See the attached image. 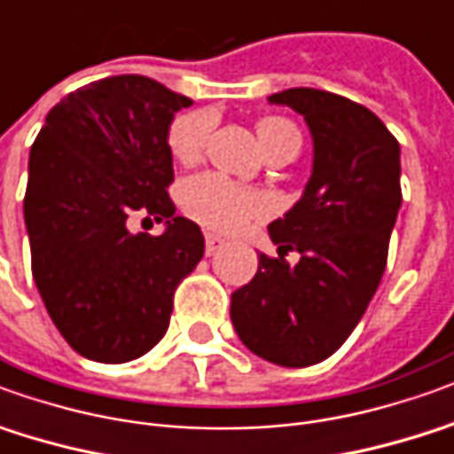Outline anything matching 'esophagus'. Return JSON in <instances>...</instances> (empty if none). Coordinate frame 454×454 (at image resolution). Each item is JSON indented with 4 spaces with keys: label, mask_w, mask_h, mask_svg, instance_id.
<instances>
[{
    "label": "esophagus",
    "mask_w": 454,
    "mask_h": 454,
    "mask_svg": "<svg viewBox=\"0 0 454 454\" xmlns=\"http://www.w3.org/2000/svg\"><path fill=\"white\" fill-rule=\"evenodd\" d=\"M222 247H224V242H222L217 234H207V237H205V254H207V257H215Z\"/></svg>",
    "instance_id": "obj_1"
}]
</instances>
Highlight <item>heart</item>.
<instances>
[{
  "label": "heart",
  "instance_id": "obj_1",
  "mask_svg": "<svg viewBox=\"0 0 454 454\" xmlns=\"http://www.w3.org/2000/svg\"><path fill=\"white\" fill-rule=\"evenodd\" d=\"M209 130H212V115L207 111L180 114L168 130L170 155L180 165H195L207 145ZM257 137L262 150L279 145V143H294L299 148L301 143V136L292 121L277 118V115L259 121ZM180 200L190 217H195L197 222H202L205 227L217 230V232H239L264 209V202L257 192L237 185L217 173L192 175L180 190Z\"/></svg>",
  "mask_w": 454,
  "mask_h": 454
}]
</instances>
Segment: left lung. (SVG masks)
<instances>
[{
	"label": "left lung",
	"instance_id": "8db88e82",
	"mask_svg": "<svg viewBox=\"0 0 454 454\" xmlns=\"http://www.w3.org/2000/svg\"><path fill=\"white\" fill-rule=\"evenodd\" d=\"M304 115L314 162L304 192L269 224L279 257L259 254L254 279L232 294L239 340L269 364L304 368L351 336L386 271L400 202V145L361 103L318 89L269 96ZM286 251L302 254L296 265Z\"/></svg>",
	"mask_w": 454,
	"mask_h": 454
}]
</instances>
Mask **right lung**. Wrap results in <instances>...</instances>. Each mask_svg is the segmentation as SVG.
I'll list each match as a JSON object with an SVG mask.
<instances>
[{
    "label": "right lung",
    "instance_id": "right-lung-1",
    "mask_svg": "<svg viewBox=\"0 0 454 454\" xmlns=\"http://www.w3.org/2000/svg\"><path fill=\"white\" fill-rule=\"evenodd\" d=\"M190 106L153 78H103L56 103L31 145V271L83 358L126 364L148 353L168 331L175 286L205 254L200 227L177 217L168 195V130ZM136 211L165 221L163 234L130 233Z\"/></svg>",
    "mask_w": 454,
    "mask_h": 454
}]
</instances>
